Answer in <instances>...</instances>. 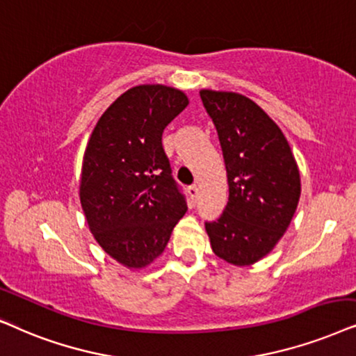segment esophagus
I'll use <instances>...</instances> for the list:
<instances>
[{
  "label": "esophagus",
  "instance_id": "1",
  "mask_svg": "<svg viewBox=\"0 0 356 356\" xmlns=\"http://www.w3.org/2000/svg\"><path fill=\"white\" fill-rule=\"evenodd\" d=\"M188 193H191L192 200L195 202V200H197V197H198V187H197V184H193V186L188 187Z\"/></svg>",
  "mask_w": 356,
  "mask_h": 356
}]
</instances>
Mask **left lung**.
I'll return each mask as SVG.
<instances>
[{"mask_svg":"<svg viewBox=\"0 0 356 356\" xmlns=\"http://www.w3.org/2000/svg\"><path fill=\"white\" fill-rule=\"evenodd\" d=\"M225 158L229 198L207 221L211 249L244 267L265 257L290 226L300 202V170L278 125L243 94L200 91Z\"/></svg>","mask_w":356,"mask_h":356,"instance_id":"left-lung-1","label":"left lung"}]
</instances>
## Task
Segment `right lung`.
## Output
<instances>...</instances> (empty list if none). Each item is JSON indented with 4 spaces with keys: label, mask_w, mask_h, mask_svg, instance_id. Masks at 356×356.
<instances>
[{
    "label": "right lung",
    "mask_w": 356,
    "mask_h": 356,
    "mask_svg": "<svg viewBox=\"0 0 356 356\" xmlns=\"http://www.w3.org/2000/svg\"><path fill=\"white\" fill-rule=\"evenodd\" d=\"M187 104L179 89L131 88L102 113L84 151L79 197L89 229L129 268L163 254L187 211L163 148L164 129Z\"/></svg>",
    "instance_id": "right-lung-1"
}]
</instances>
